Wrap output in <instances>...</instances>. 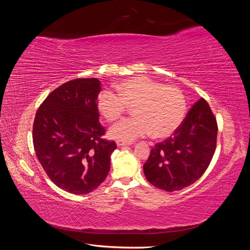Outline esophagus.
<instances>
[{
    "label": "esophagus",
    "mask_w": 250,
    "mask_h": 250,
    "mask_svg": "<svg viewBox=\"0 0 250 250\" xmlns=\"http://www.w3.org/2000/svg\"><path fill=\"white\" fill-rule=\"evenodd\" d=\"M130 144H131V143H129V142H123V141H120V140H118V141H117V145H118L119 147L130 145Z\"/></svg>",
    "instance_id": "34e87169"
}]
</instances>
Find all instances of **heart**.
Returning <instances> with one entry per match:
<instances>
[{
    "label": "heart",
    "instance_id": "1",
    "mask_svg": "<svg viewBox=\"0 0 250 250\" xmlns=\"http://www.w3.org/2000/svg\"><path fill=\"white\" fill-rule=\"evenodd\" d=\"M118 95L104 89L97 97L100 115L113 122L132 107L133 118L113 125L109 135L113 139L129 142L152 133L155 139L171 135L184 122L187 112L186 98L174 85L148 76H135L116 85Z\"/></svg>",
    "mask_w": 250,
    "mask_h": 250
}]
</instances>
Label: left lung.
<instances>
[{"mask_svg":"<svg viewBox=\"0 0 250 250\" xmlns=\"http://www.w3.org/2000/svg\"><path fill=\"white\" fill-rule=\"evenodd\" d=\"M217 132L214 113L201 98L188 110L172 137L151 149L143 166L147 180L167 192L178 191L194 184L213 158Z\"/></svg>","mask_w":250,"mask_h":250,"instance_id":"1","label":"left lung"}]
</instances>
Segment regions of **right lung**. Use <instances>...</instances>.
Returning a JSON list of instances; mask_svg holds the SVG:
<instances>
[{"instance_id":"add662e5","label":"right lung","mask_w":250,"mask_h":250,"mask_svg":"<svg viewBox=\"0 0 250 250\" xmlns=\"http://www.w3.org/2000/svg\"><path fill=\"white\" fill-rule=\"evenodd\" d=\"M97 78H78L60 85L36 111L33 145L49 178L72 194L94 191L106 178L110 155L117 148L103 139L97 97Z\"/></svg>"}]
</instances>
